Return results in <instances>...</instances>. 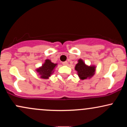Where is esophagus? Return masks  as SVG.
Here are the masks:
<instances>
[{"instance_id":"obj_1","label":"esophagus","mask_w":127,"mask_h":127,"mask_svg":"<svg viewBox=\"0 0 127 127\" xmlns=\"http://www.w3.org/2000/svg\"><path fill=\"white\" fill-rule=\"evenodd\" d=\"M63 64L64 65H67L68 64V62H63Z\"/></svg>"}]
</instances>
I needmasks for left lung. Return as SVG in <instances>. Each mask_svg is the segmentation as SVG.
<instances>
[{
    "mask_svg": "<svg viewBox=\"0 0 127 127\" xmlns=\"http://www.w3.org/2000/svg\"><path fill=\"white\" fill-rule=\"evenodd\" d=\"M80 79L84 80L91 78L95 73V65L86 64L82 59L78 60V63L75 67Z\"/></svg>",
    "mask_w": 127,
    "mask_h": 127,
    "instance_id": "1",
    "label": "left lung"
}]
</instances>
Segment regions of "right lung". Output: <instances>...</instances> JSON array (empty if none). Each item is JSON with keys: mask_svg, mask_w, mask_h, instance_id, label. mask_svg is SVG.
<instances>
[{"mask_svg": "<svg viewBox=\"0 0 127 127\" xmlns=\"http://www.w3.org/2000/svg\"><path fill=\"white\" fill-rule=\"evenodd\" d=\"M57 65V63H54L49 59H46L45 62L39 67L36 69L38 75L40 76V78L42 79H49L51 75L54 72L55 67Z\"/></svg>", "mask_w": 127, "mask_h": 127, "instance_id": "right-lung-1", "label": "right lung"}]
</instances>
